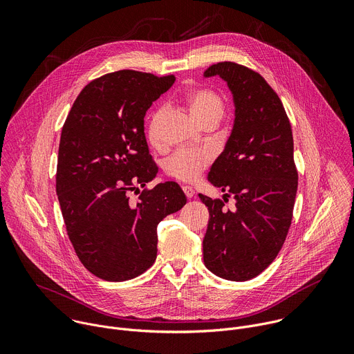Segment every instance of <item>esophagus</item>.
Instances as JSON below:
<instances>
[{
    "mask_svg": "<svg viewBox=\"0 0 354 354\" xmlns=\"http://www.w3.org/2000/svg\"><path fill=\"white\" fill-rule=\"evenodd\" d=\"M182 189H183V192H185V194H186L187 198H192V197L194 196V190H193L192 186H183Z\"/></svg>",
    "mask_w": 354,
    "mask_h": 354,
    "instance_id": "1",
    "label": "esophagus"
}]
</instances>
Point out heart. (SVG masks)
<instances>
[{
	"label": "heart",
	"mask_w": 354,
	"mask_h": 354,
	"mask_svg": "<svg viewBox=\"0 0 354 354\" xmlns=\"http://www.w3.org/2000/svg\"><path fill=\"white\" fill-rule=\"evenodd\" d=\"M186 105L190 115L197 123L205 126L210 122L218 123L224 116V102L218 93L207 88H196L186 95ZM165 115L164 109H158L151 118L147 129L148 141L154 147L161 145L160 124ZM212 162V153L207 149L183 148L175 153L167 162L165 171L169 176L183 180L194 182Z\"/></svg>",
	"instance_id": "b5f03b06"
}]
</instances>
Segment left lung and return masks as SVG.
I'll use <instances>...</instances> for the list:
<instances>
[{
  "label": "left lung",
  "instance_id": "obj_1",
  "mask_svg": "<svg viewBox=\"0 0 354 354\" xmlns=\"http://www.w3.org/2000/svg\"><path fill=\"white\" fill-rule=\"evenodd\" d=\"M214 75L232 93L235 119L209 180L235 198V209H223L225 197L198 194L210 214L203 259L218 277L245 281L276 259L291 225L298 186L292 131L280 97L261 74L223 62L205 71L206 78Z\"/></svg>",
  "mask_w": 354,
  "mask_h": 354
}]
</instances>
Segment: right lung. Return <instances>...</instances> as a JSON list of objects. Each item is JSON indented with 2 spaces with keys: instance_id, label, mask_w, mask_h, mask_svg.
<instances>
[{
  "instance_id": "add662e5",
  "label": "right lung",
  "mask_w": 354,
  "mask_h": 354,
  "mask_svg": "<svg viewBox=\"0 0 354 354\" xmlns=\"http://www.w3.org/2000/svg\"><path fill=\"white\" fill-rule=\"evenodd\" d=\"M174 75L122 70L91 81L77 96L59 145L56 192L81 263L106 281L134 279L157 258V227L186 205L176 182L130 193L158 174L144 118ZM140 193V190H138Z\"/></svg>"
}]
</instances>
